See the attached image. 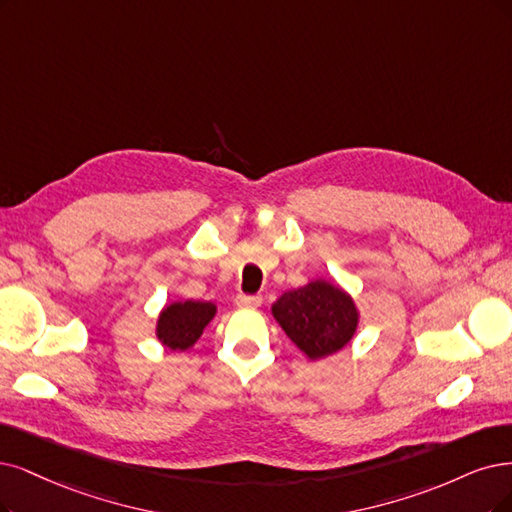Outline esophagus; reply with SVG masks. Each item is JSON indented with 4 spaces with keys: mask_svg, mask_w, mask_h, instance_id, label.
Instances as JSON below:
<instances>
[{
    "mask_svg": "<svg viewBox=\"0 0 512 512\" xmlns=\"http://www.w3.org/2000/svg\"><path fill=\"white\" fill-rule=\"evenodd\" d=\"M236 304L240 308H259L261 306V297L259 295H246V293H240L236 297Z\"/></svg>",
    "mask_w": 512,
    "mask_h": 512,
    "instance_id": "1",
    "label": "esophagus"
}]
</instances>
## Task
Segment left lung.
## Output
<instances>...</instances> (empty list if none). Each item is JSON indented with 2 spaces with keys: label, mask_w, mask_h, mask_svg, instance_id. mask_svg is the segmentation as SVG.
<instances>
[{
  "label": "left lung",
  "mask_w": 512,
  "mask_h": 512,
  "mask_svg": "<svg viewBox=\"0 0 512 512\" xmlns=\"http://www.w3.org/2000/svg\"><path fill=\"white\" fill-rule=\"evenodd\" d=\"M272 314L312 361L342 350L358 325L354 301L325 280L287 291L272 306Z\"/></svg>",
  "instance_id": "1"
}]
</instances>
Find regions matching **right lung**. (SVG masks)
<instances>
[{
    "instance_id": "add662e5",
    "label": "right lung",
    "mask_w": 512,
    "mask_h": 512,
    "mask_svg": "<svg viewBox=\"0 0 512 512\" xmlns=\"http://www.w3.org/2000/svg\"><path fill=\"white\" fill-rule=\"evenodd\" d=\"M215 316L211 301H183L168 306L158 320V339L170 350H185L202 335Z\"/></svg>"
}]
</instances>
